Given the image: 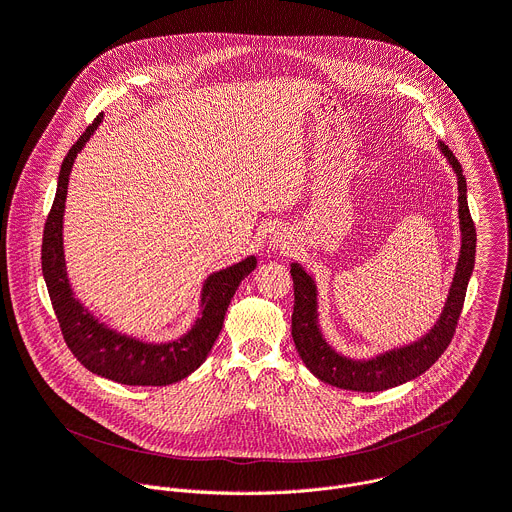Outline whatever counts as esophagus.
Here are the masks:
<instances>
[{
    "instance_id": "34e87169",
    "label": "esophagus",
    "mask_w": 512,
    "mask_h": 512,
    "mask_svg": "<svg viewBox=\"0 0 512 512\" xmlns=\"http://www.w3.org/2000/svg\"><path fill=\"white\" fill-rule=\"evenodd\" d=\"M271 243H273V249H279V251H283V249H289V241L285 239V235H275Z\"/></svg>"
}]
</instances>
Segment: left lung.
<instances>
[{
  "label": "left lung",
  "mask_w": 512,
  "mask_h": 512,
  "mask_svg": "<svg viewBox=\"0 0 512 512\" xmlns=\"http://www.w3.org/2000/svg\"><path fill=\"white\" fill-rule=\"evenodd\" d=\"M437 148H440V152L444 154V158L448 160L450 168L458 178V216L462 241L456 273L452 277L444 310L423 336L409 344L383 350L371 358H350L338 352L326 340L320 328L318 285L314 277L300 263H291V277H294L296 296L294 314H291V336H294L298 354L310 369V373L332 387L360 393H375L403 385L423 375L431 364L444 354L456 332L468 281L474 271L476 229L468 208V188L466 178L462 174V166L446 143L437 141Z\"/></svg>",
  "instance_id": "left-lung-1"
}]
</instances>
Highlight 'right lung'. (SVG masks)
Instances as JSON below:
<instances>
[{
	"instance_id": "1",
	"label": "right lung",
	"mask_w": 512,
	"mask_h": 512,
	"mask_svg": "<svg viewBox=\"0 0 512 512\" xmlns=\"http://www.w3.org/2000/svg\"><path fill=\"white\" fill-rule=\"evenodd\" d=\"M99 115L68 150L56 184V196L44 225L42 275L62 336L70 352L91 373L133 387H164L192 375L206 360L223 330L227 308L239 283L257 267L255 255L210 273L200 291V314L190 330L170 342H145L121 334L93 316L72 291L64 261L62 218L72 164L101 125Z\"/></svg>"
}]
</instances>
